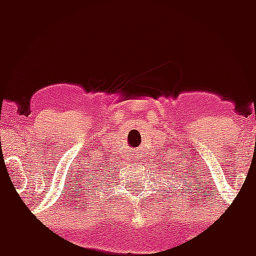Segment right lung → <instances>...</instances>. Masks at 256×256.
Listing matches in <instances>:
<instances>
[{
    "instance_id": "right-lung-1",
    "label": "right lung",
    "mask_w": 256,
    "mask_h": 256,
    "mask_svg": "<svg viewBox=\"0 0 256 256\" xmlns=\"http://www.w3.org/2000/svg\"><path fill=\"white\" fill-rule=\"evenodd\" d=\"M106 168H107V166H106Z\"/></svg>"
}]
</instances>
